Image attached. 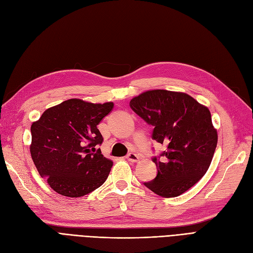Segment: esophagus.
Masks as SVG:
<instances>
[{
  "instance_id": "obj_1",
  "label": "esophagus",
  "mask_w": 253,
  "mask_h": 253,
  "mask_svg": "<svg viewBox=\"0 0 253 253\" xmlns=\"http://www.w3.org/2000/svg\"><path fill=\"white\" fill-rule=\"evenodd\" d=\"M126 159H127L128 161H130V162H132V163H136V162L140 161V158H138L137 154H135V153H133V152L129 153L128 156L126 157Z\"/></svg>"
}]
</instances>
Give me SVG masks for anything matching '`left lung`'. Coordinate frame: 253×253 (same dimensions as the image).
<instances>
[{"label": "left lung", "instance_id": "1", "mask_svg": "<svg viewBox=\"0 0 253 253\" xmlns=\"http://www.w3.org/2000/svg\"><path fill=\"white\" fill-rule=\"evenodd\" d=\"M130 107L152 125V138L167 145L160 162L153 158L158 174L144 185L163 198L178 197L207 172L217 144L209 109L184 92L145 91L130 101Z\"/></svg>", "mask_w": 253, "mask_h": 253}]
</instances>
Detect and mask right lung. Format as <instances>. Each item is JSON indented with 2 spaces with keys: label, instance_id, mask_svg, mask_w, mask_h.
I'll list each match as a JSON object with an SVG mask.
<instances>
[{
  "label": "right lung",
  "instance_id": "right-lung-1",
  "mask_svg": "<svg viewBox=\"0 0 253 253\" xmlns=\"http://www.w3.org/2000/svg\"><path fill=\"white\" fill-rule=\"evenodd\" d=\"M113 103L70 99L48 108L31 125L30 154L40 175L64 197L80 198L104 184L112 161L97 149V125Z\"/></svg>",
  "mask_w": 253,
  "mask_h": 253
}]
</instances>
